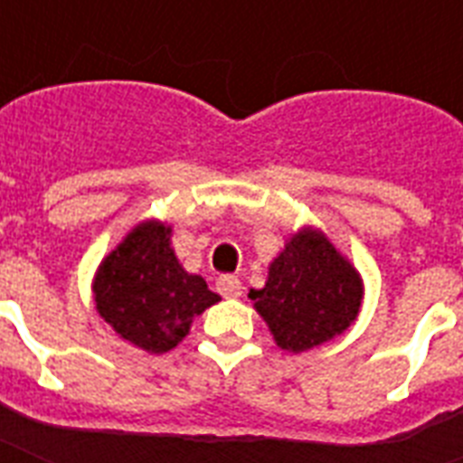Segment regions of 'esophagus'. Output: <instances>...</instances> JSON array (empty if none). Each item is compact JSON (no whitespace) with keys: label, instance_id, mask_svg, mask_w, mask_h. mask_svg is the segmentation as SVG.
I'll return each instance as SVG.
<instances>
[{"label":"esophagus","instance_id":"1","mask_svg":"<svg viewBox=\"0 0 463 463\" xmlns=\"http://www.w3.org/2000/svg\"><path fill=\"white\" fill-rule=\"evenodd\" d=\"M218 293L223 298H240L242 296V283H240L238 276H221L216 281Z\"/></svg>","mask_w":463,"mask_h":463}]
</instances>
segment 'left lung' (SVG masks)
I'll list each match as a JSON object with an SVG mask.
<instances>
[{
    "label": "left lung",
    "mask_w": 463,
    "mask_h": 463,
    "mask_svg": "<svg viewBox=\"0 0 463 463\" xmlns=\"http://www.w3.org/2000/svg\"><path fill=\"white\" fill-rule=\"evenodd\" d=\"M276 345L303 353L344 334L360 312L363 279L322 231L303 228L269 264L261 290H250Z\"/></svg>",
    "instance_id": "left-lung-1"
}]
</instances>
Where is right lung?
Wrapping results in <instances>:
<instances>
[{"instance_id":"1","label":"right lung","mask_w":463,"mask_h":463,"mask_svg":"<svg viewBox=\"0 0 463 463\" xmlns=\"http://www.w3.org/2000/svg\"><path fill=\"white\" fill-rule=\"evenodd\" d=\"M170 232L160 221H144L100 261L93 279L98 315L148 353L175 348L192 319L221 300L202 276L182 269Z\"/></svg>"}]
</instances>
